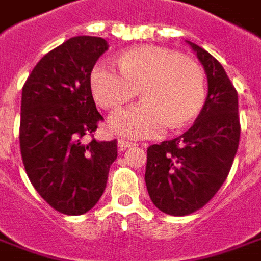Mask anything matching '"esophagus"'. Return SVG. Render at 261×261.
Here are the masks:
<instances>
[{
  "instance_id": "34e87169",
  "label": "esophagus",
  "mask_w": 261,
  "mask_h": 261,
  "mask_svg": "<svg viewBox=\"0 0 261 261\" xmlns=\"http://www.w3.org/2000/svg\"><path fill=\"white\" fill-rule=\"evenodd\" d=\"M117 144H118V148L121 149V151H123V149H125V148H130V147H134V145H136V144L130 143V141H125V140H118Z\"/></svg>"
}]
</instances>
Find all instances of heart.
<instances>
[{"label":"heart","instance_id":"b5f03b06","mask_svg":"<svg viewBox=\"0 0 261 261\" xmlns=\"http://www.w3.org/2000/svg\"><path fill=\"white\" fill-rule=\"evenodd\" d=\"M118 69L100 61L90 73L96 103L118 109L140 90L143 101L109 117L113 134L130 140L162 136L169 125L181 128L191 123L205 101V73L192 59L154 45L128 49L118 58Z\"/></svg>","mask_w":261,"mask_h":261}]
</instances>
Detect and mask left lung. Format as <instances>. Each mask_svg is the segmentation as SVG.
Segmentation results:
<instances>
[{
    "mask_svg": "<svg viewBox=\"0 0 261 261\" xmlns=\"http://www.w3.org/2000/svg\"><path fill=\"white\" fill-rule=\"evenodd\" d=\"M187 42L205 69L206 100L189 130L148 147L145 167L152 203L172 216L189 215L212 199L227 178L240 138L236 89L212 55Z\"/></svg>",
    "mask_w": 261,
    "mask_h": 261,
    "instance_id": "left-lung-1",
    "label": "left lung"
}]
</instances>
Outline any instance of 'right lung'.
I'll return each instance as SVG.
<instances>
[{"label": "right lung", "mask_w": 261, "mask_h": 261, "mask_svg": "<svg viewBox=\"0 0 261 261\" xmlns=\"http://www.w3.org/2000/svg\"><path fill=\"white\" fill-rule=\"evenodd\" d=\"M107 41L74 36L36 63L22 87L19 145L36 192L58 212L76 216L103 195L117 141H82L103 120L90 73Z\"/></svg>", "instance_id": "1"}]
</instances>
